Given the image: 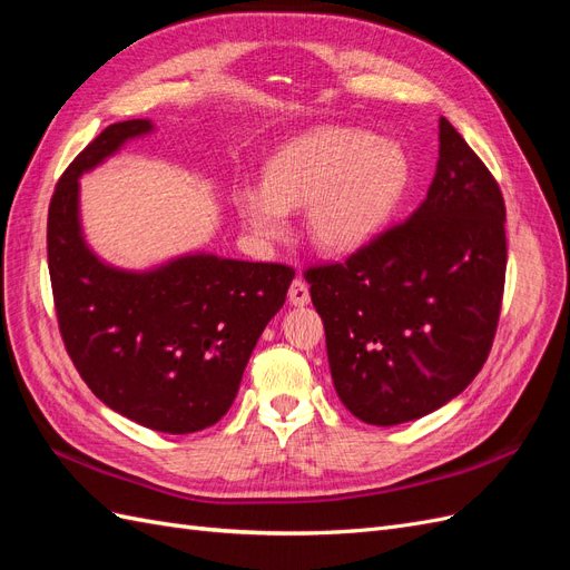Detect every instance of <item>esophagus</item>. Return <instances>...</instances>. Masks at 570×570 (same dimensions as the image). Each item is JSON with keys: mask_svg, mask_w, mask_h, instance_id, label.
Here are the masks:
<instances>
[{"mask_svg": "<svg viewBox=\"0 0 570 570\" xmlns=\"http://www.w3.org/2000/svg\"><path fill=\"white\" fill-rule=\"evenodd\" d=\"M287 297H289V304L295 306H304L308 304V299H312V295H308V285L302 281V278H295L287 289Z\"/></svg>", "mask_w": 570, "mask_h": 570, "instance_id": "34e87169", "label": "esophagus"}]
</instances>
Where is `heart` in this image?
<instances>
[{
	"label": "heart",
	"mask_w": 570,
	"mask_h": 570,
	"mask_svg": "<svg viewBox=\"0 0 570 570\" xmlns=\"http://www.w3.org/2000/svg\"><path fill=\"white\" fill-rule=\"evenodd\" d=\"M409 180L400 145L352 128H318L287 142L264 185L235 189V209L264 239L287 235V212L306 209V228L327 252H350L381 230Z\"/></svg>",
	"instance_id": "b5f03b06"
}]
</instances>
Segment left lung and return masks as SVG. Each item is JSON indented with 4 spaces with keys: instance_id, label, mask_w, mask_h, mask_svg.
I'll return each instance as SVG.
<instances>
[{
    "instance_id": "1",
    "label": "left lung",
    "mask_w": 570,
    "mask_h": 570,
    "mask_svg": "<svg viewBox=\"0 0 570 570\" xmlns=\"http://www.w3.org/2000/svg\"><path fill=\"white\" fill-rule=\"evenodd\" d=\"M502 189L440 118V159L411 218L304 271L342 404L371 425L440 409L488 361L507 278Z\"/></svg>"
}]
</instances>
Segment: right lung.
<instances>
[{
	"instance_id": "right-lung-1",
	"label": "right lung",
	"mask_w": 570,
	"mask_h": 570,
	"mask_svg": "<svg viewBox=\"0 0 570 570\" xmlns=\"http://www.w3.org/2000/svg\"><path fill=\"white\" fill-rule=\"evenodd\" d=\"M149 130L145 118L114 124L63 170L49 202L47 262L59 333L82 381L120 416L185 435L226 416L295 268L214 254L145 273L101 264L80 233L78 178Z\"/></svg>"
}]
</instances>
